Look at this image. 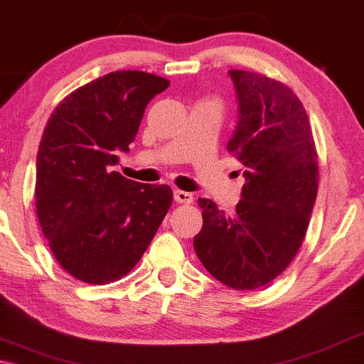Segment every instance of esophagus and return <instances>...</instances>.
Returning a JSON list of instances; mask_svg holds the SVG:
<instances>
[{
  "label": "esophagus",
  "mask_w": 364,
  "mask_h": 364,
  "mask_svg": "<svg viewBox=\"0 0 364 364\" xmlns=\"http://www.w3.org/2000/svg\"><path fill=\"white\" fill-rule=\"evenodd\" d=\"M173 198H176L177 203H192L193 202V196L191 192H183V191H176L173 192Z\"/></svg>",
  "instance_id": "esophagus-1"
}]
</instances>
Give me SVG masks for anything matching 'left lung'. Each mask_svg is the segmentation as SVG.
Returning a JSON list of instances; mask_svg holds the SVG:
<instances>
[{"label":"left lung","instance_id":"left-lung-1","mask_svg":"<svg viewBox=\"0 0 364 364\" xmlns=\"http://www.w3.org/2000/svg\"><path fill=\"white\" fill-rule=\"evenodd\" d=\"M238 126L227 144L243 164L245 183L235 212L225 215L198 198V260L233 290H257L275 280L300 250L318 193V154L306 111L287 84L232 69Z\"/></svg>","mask_w":364,"mask_h":364}]
</instances>
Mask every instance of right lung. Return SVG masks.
Masks as SVG:
<instances>
[{"instance_id":"obj_1","label":"right lung","mask_w":364,"mask_h":364,"mask_svg":"<svg viewBox=\"0 0 364 364\" xmlns=\"http://www.w3.org/2000/svg\"><path fill=\"white\" fill-rule=\"evenodd\" d=\"M167 79L114 71L63 99L44 127L36 159V212L59 265L107 285L141 260L172 205V188L114 171L136 139L144 111Z\"/></svg>"}]
</instances>
